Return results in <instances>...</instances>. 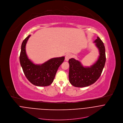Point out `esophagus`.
<instances>
[{
  "label": "esophagus",
  "instance_id": "obj_1",
  "mask_svg": "<svg viewBox=\"0 0 123 123\" xmlns=\"http://www.w3.org/2000/svg\"><path fill=\"white\" fill-rule=\"evenodd\" d=\"M71 55L70 54V53H68L66 55L65 57V60L66 61H68L71 58Z\"/></svg>",
  "mask_w": 123,
  "mask_h": 123
}]
</instances>
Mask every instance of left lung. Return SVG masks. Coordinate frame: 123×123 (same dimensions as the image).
<instances>
[{
  "mask_svg": "<svg viewBox=\"0 0 123 123\" xmlns=\"http://www.w3.org/2000/svg\"><path fill=\"white\" fill-rule=\"evenodd\" d=\"M98 48L99 56L90 67H84L81 62L74 58L69 60L70 64L69 78L70 84L76 87H85L94 83L100 77L105 64V48L104 43L99 38L94 42Z\"/></svg>",
  "mask_w": 123,
  "mask_h": 123,
  "instance_id": "8db88e82",
  "label": "left lung"
}]
</instances>
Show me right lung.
Segmentation results:
<instances>
[{"label":"right lung","instance_id":"1","mask_svg":"<svg viewBox=\"0 0 123 123\" xmlns=\"http://www.w3.org/2000/svg\"><path fill=\"white\" fill-rule=\"evenodd\" d=\"M29 35L23 42L20 54V62L27 80L36 86L45 87L50 85L55 78L59 67L63 62L64 56L50 59L43 64H35L28 58L25 46L30 37Z\"/></svg>","mask_w":123,"mask_h":123}]
</instances>
